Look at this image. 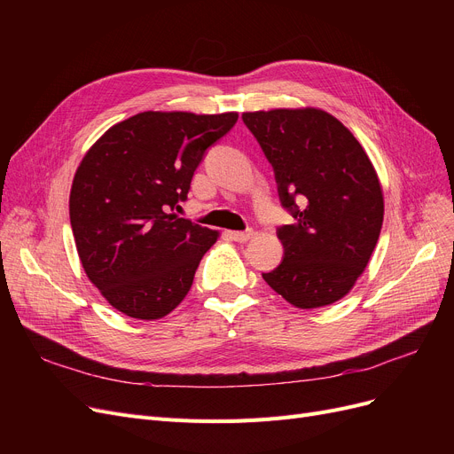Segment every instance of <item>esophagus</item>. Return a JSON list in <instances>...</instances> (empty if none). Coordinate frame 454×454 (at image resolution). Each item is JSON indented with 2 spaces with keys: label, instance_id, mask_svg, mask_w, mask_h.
Here are the masks:
<instances>
[{
  "label": "esophagus",
  "instance_id": "obj_1",
  "mask_svg": "<svg viewBox=\"0 0 454 454\" xmlns=\"http://www.w3.org/2000/svg\"><path fill=\"white\" fill-rule=\"evenodd\" d=\"M252 235H254V230H245V231H230V237L233 241H237V243H247V241H250L252 239Z\"/></svg>",
  "mask_w": 454,
  "mask_h": 454
}]
</instances>
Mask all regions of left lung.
<instances>
[{
	"label": "left lung",
	"instance_id": "obj_1",
	"mask_svg": "<svg viewBox=\"0 0 454 454\" xmlns=\"http://www.w3.org/2000/svg\"><path fill=\"white\" fill-rule=\"evenodd\" d=\"M243 121L270 161L293 224L278 228L281 263L263 279L289 303L317 309L346 296L383 226L373 165L355 136L318 108L247 112Z\"/></svg>",
	"mask_w": 454,
	"mask_h": 454
}]
</instances>
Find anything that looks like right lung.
<instances>
[{
	"instance_id": "1",
	"label": "right lung",
	"mask_w": 454,
	"mask_h": 454,
	"mask_svg": "<svg viewBox=\"0 0 454 454\" xmlns=\"http://www.w3.org/2000/svg\"><path fill=\"white\" fill-rule=\"evenodd\" d=\"M237 117L141 112L108 129L82 158L69 195L71 230L86 276L117 311L156 320L189 293L219 233L171 211Z\"/></svg>"
}]
</instances>
